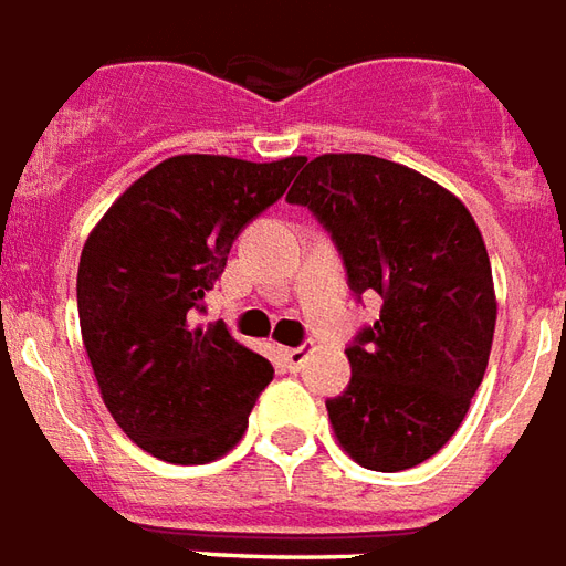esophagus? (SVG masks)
<instances>
[{"instance_id": "obj_1", "label": "esophagus", "mask_w": 566, "mask_h": 566, "mask_svg": "<svg viewBox=\"0 0 566 566\" xmlns=\"http://www.w3.org/2000/svg\"><path fill=\"white\" fill-rule=\"evenodd\" d=\"M307 356H311V349H307V346H289V349H283V361L289 365V370L304 368Z\"/></svg>"}]
</instances>
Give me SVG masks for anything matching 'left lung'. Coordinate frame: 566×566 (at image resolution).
Instances as JSON below:
<instances>
[{
    "label": "left lung",
    "instance_id": "left-lung-1",
    "mask_svg": "<svg viewBox=\"0 0 566 566\" xmlns=\"http://www.w3.org/2000/svg\"><path fill=\"white\" fill-rule=\"evenodd\" d=\"M332 234L349 289L382 311L346 346L349 386L328 398L340 447L398 473L447 447L492 353V262L470 210L434 180L368 153H325L286 196Z\"/></svg>",
    "mask_w": 566,
    "mask_h": 566
}]
</instances>
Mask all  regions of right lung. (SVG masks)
Listing matches in <instances>:
<instances>
[{
    "mask_svg": "<svg viewBox=\"0 0 566 566\" xmlns=\"http://www.w3.org/2000/svg\"><path fill=\"white\" fill-rule=\"evenodd\" d=\"M304 156H171L86 238L77 316L114 422L171 464L226 455L274 368L222 323L196 325L234 238L286 192Z\"/></svg>",
    "mask_w": 566,
    "mask_h": 566,
    "instance_id": "right-lung-1",
    "label": "right lung"
}]
</instances>
